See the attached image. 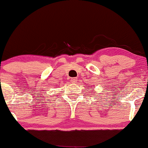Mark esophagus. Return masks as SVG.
I'll return each instance as SVG.
<instances>
[{"label": "esophagus", "instance_id": "1", "mask_svg": "<svg viewBox=\"0 0 148 148\" xmlns=\"http://www.w3.org/2000/svg\"><path fill=\"white\" fill-rule=\"evenodd\" d=\"M77 79L76 78H72V79H71V81H72V83L73 84H76V82H77Z\"/></svg>", "mask_w": 148, "mask_h": 148}]
</instances>
